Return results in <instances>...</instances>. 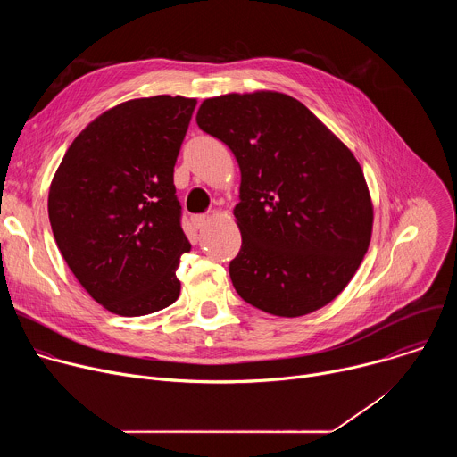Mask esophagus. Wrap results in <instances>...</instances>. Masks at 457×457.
Instances as JSON below:
<instances>
[{"instance_id":"obj_1","label":"esophagus","mask_w":457,"mask_h":457,"mask_svg":"<svg viewBox=\"0 0 457 457\" xmlns=\"http://www.w3.org/2000/svg\"><path fill=\"white\" fill-rule=\"evenodd\" d=\"M208 220H210L208 215H195V217H191V224H193L195 228H197V229L204 228V226L208 224Z\"/></svg>"}]
</instances>
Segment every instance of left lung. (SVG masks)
Masks as SVG:
<instances>
[{
	"instance_id": "left-lung-1",
	"label": "left lung",
	"mask_w": 457,
	"mask_h": 457,
	"mask_svg": "<svg viewBox=\"0 0 457 457\" xmlns=\"http://www.w3.org/2000/svg\"><path fill=\"white\" fill-rule=\"evenodd\" d=\"M197 124L240 168L242 245L229 262L240 298L287 318L335 300L372 231L369 189L353 152L307 106L278 92L206 99Z\"/></svg>"
}]
</instances>
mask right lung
I'll list each match as a JSON object with an SVG mask.
<instances>
[{
  "mask_svg": "<svg viewBox=\"0 0 457 457\" xmlns=\"http://www.w3.org/2000/svg\"><path fill=\"white\" fill-rule=\"evenodd\" d=\"M197 101L155 96L90 122L64 154L48 219L69 268L108 311L143 316L171 305L189 251L173 168Z\"/></svg>",
  "mask_w": 457,
  "mask_h": 457,
  "instance_id": "right-lung-1",
  "label": "right lung"
}]
</instances>
